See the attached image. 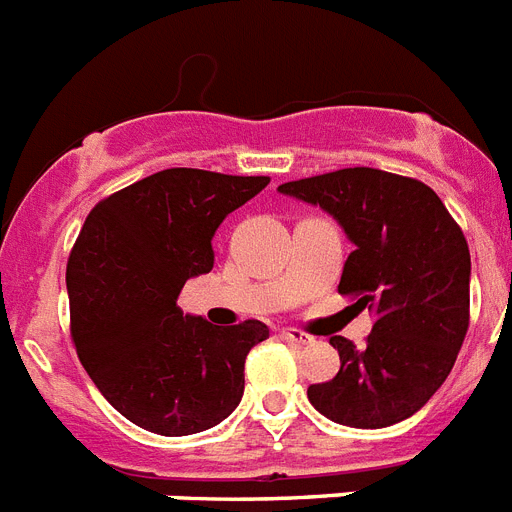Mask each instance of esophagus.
Masks as SVG:
<instances>
[{
	"label": "esophagus",
	"mask_w": 512,
	"mask_h": 512,
	"mask_svg": "<svg viewBox=\"0 0 512 512\" xmlns=\"http://www.w3.org/2000/svg\"><path fill=\"white\" fill-rule=\"evenodd\" d=\"M282 340H287L290 345H308V342H314V337L306 335V332H301V329L287 327V329H282Z\"/></svg>",
	"instance_id": "1"
}]
</instances>
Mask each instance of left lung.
Listing matches in <instances>:
<instances>
[{"mask_svg": "<svg viewBox=\"0 0 512 512\" xmlns=\"http://www.w3.org/2000/svg\"><path fill=\"white\" fill-rule=\"evenodd\" d=\"M319 204L345 230L350 251L337 293L369 308L361 348L329 337L340 371L311 384L316 411L345 426L382 429L413 416L442 387L471 319L466 235L429 185L374 167H348L282 183Z\"/></svg>", "mask_w": 512, "mask_h": 512, "instance_id": "obj_1", "label": "left lung"}]
</instances>
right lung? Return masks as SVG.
Here are the masks:
<instances>
[{
  "label": "right lung",
  "mask_w": 512,
  "mask_h": 512,
  "mask_svg": "<svg viewBox=\"0 0 512 512\" xmlns=\"http://www.w3.org/2000/svg\"><path fill=\"white\" fill-rule=\"evenodd\" d=\"M269 177L172 167L101 198L67 259L70 337L88 377L146 432L185 437L225 421L243 398L264 322L214 327L177 295L211 272V238Z\"/></svg>",
  "instance_id": "1"
}]
</instances>
